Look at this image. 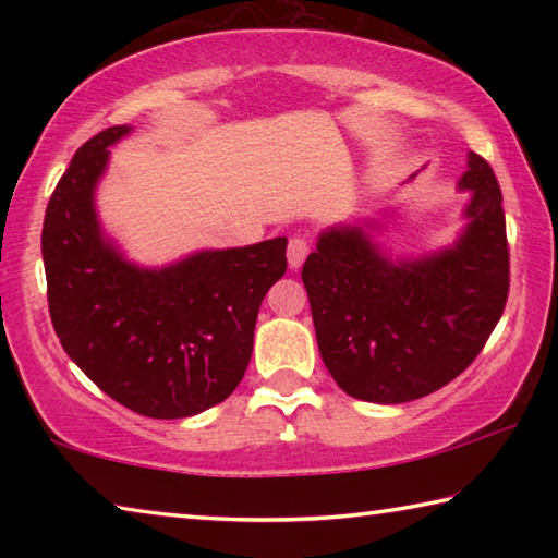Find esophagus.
Segmentation results:
<instances>
[{
	"instance_id": "esophagus-1",
	"label": "esophagus",
	"mask_w": 558,
	"mask_h": 558,
	"mask_svg": "<svg viewBox=\"0 0 558 558\" xmlns=\"http://www.w3.org/2000/svg\"><path fill=\"white\" fill-rule=\"evenodd\" d=\"M310 253V241L305 239V235H292V239L288 241V263L290 268H300L302 263H305Z\"/></svg>"
}]
</instances>
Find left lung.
<instances>
[{
	"label": "left lung",
	"instance_id": "obj_1",
	"mask_svg": "<svg viewBox=\"0 0 558 558\" xmlns=\"http://www.w3.org/2000/svg\"><path fill=\"white\" fill-rule=\"evenodd\" d=\"M460 189L470 219L456 248L389 260L366 231L332 229L302 266L323 362L362 401L403 403L438 391L483 352L505 313L509 245L502 189L470 153Z\"/></svg>",
	"mask_w": 558,
	"mask_h": 558
}]
</instances>
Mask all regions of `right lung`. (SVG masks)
Instances as JSON below:
<instances>
[{
	"mask_svg": "<svg viewBox=\"0 0 558 558\" xmlns=\"http://www.w3.org/2000/svg\"><path fill=\"white\" fill-rule=\"evenodd\" d=\"M112 125L73 155L41 231L56 335L110 399L147 418H186L229 399L253 352L266 292L288 268V239L204 251L162 270L128 263L102 239L93 189Z\"/></svg>",
	"mask_w": 558,
	"mask_h": 558,
	"instance_id": "add662e5",
	"label": "right lung"
}]
</instances>
